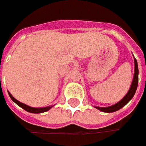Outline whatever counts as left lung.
I'll list each match as a JSON object with an SVG mask.
<instances>
[{"label":"left lung","mask_w":146,"mask_h":146,"mask_svg":"<svg viewBox=\"0 0 146 146\" xmlns=\"http://www.w3.org/2000/svg\"><path fill=\"white\" fill-rule=\"evenodd\" d=\"M134 63H135V71H134V77H133V80L131 82L130 89L128 92L127 93V95L124 96L123 98L119 102H117V104L110 106V107H96V108L99 110L102 111V112H105V113H113L115 111L118 110L120 109H122L123 106L127 105L131 100L132 99V97L134 96L135 93H136V88H137V85H138V65H137V61L134 58Z\"/></svg>","instance_id":"8db88e82"}]
</instances>
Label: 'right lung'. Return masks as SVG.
Segmentation results:
<instances>
[{
    "label": "right lung",
    "instance_id": "obj_1",
    "mask_svg": "<svg viewBox=\"0 0 146 146\" xmlns=\"http://www.w3.org/2000/svg\"><path fill=\"white\" fill-rule=\"evenodd\" d=\"M9 93V96H10V99L15 103L17 105H19V107H21L22 109H23L24 110H26L27 112H29V113H44V112H46L48 111L50 109L52 108V106H48V107H44V108H33V107H30L29 105H25L23 103H21L19 102V100H17L15 98L13 97V96L10 94V92Z\"/></svg>",
    "mask_w": 146,
    "mask_h": 146
}]
</instances>
